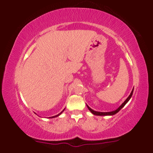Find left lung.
<instances>
[{
  "label": "left lung",
  "mask_w": 153,
  "mask_h": 153,
  "mask_svg": "<svg viewBox=\"0 0 153 153\" xmlns=\"http://www.w3.org/2000/svg\"><path fill=\"white\" fill-rule=\"evenodd\" d=\"M133 91H134V88L132 89V91H131L130 95H129V96H128L127 99H126L125 101H124V103H122V104L121 105V106H119L118 108H117V109L114 110V111H109V112H100V111H94V110H93L92 108H91L90 107L88 106V105H87V107H88V110L90 111L91 113H92L93 114H94V115H96V116H112V115H114V114H117V113H118L119 111H120V110L122 109V108H123V107L125 106L126 103H127L128 102V101H129V100H130L131 96H132Z\"/></svg>",
  "instance_id": "left-lung-1"
}]
</instances>
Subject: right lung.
Wrapping results in <instances>:
<instances>
[{"label":"right lung","instance_id":"add662e5","mask_svg":"<svg viewBox=\"0 0 153 153\" xmlns=\"http://www.w3.org/2000/svg\"><path fill=\"white\" fill-rule=\"evenodd\" d=\"M64 110H65V108H64ZM64 110H63V111H64ZM62 112H60V113L58 114H57V115H56V116H53V117H49V118H54V117H58V116H59V115L61 114L62 113Z\"/></svg>","mask_w":153,"mask_h":153}]
</instances>
